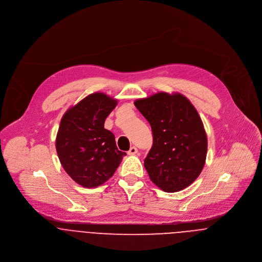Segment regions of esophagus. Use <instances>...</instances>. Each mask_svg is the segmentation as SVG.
<instances>
[{
	"mask_svg": "<svg viewBox=\"0 0 262 262\" xmlns=\"http://www.w3.org/2000/svg\"><path fill=\"white\" fill-rule=\"evenodd\" d=\"M137 148L135 147V146H132L129 150H128V155H130V156H133V155H135V154H137Z\"/></svg>",
	"mask_w": 262,
	"mask_h": 262,
	"instance_id": "1",
	"label": "esophagus"
}]
</instances>
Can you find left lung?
Segmentation results:
<instances>
[{
    "label": "left lung",
    "mask_w": 262,
    "mask_h": 262,
    "mask_svg": "<svg viewBox=\"0 0 262 262\" xmlns=\"http://www.w3.org/2000/svg\"><path fill=\"white\" fill-rule=\"evenodd\" d=\"M134 105L152 131L144 160L150 180L166 192L184 189L199 177L207 156V135L196 110L184 95L166 92L137 99Z\"/></svg>",
    "instance_id": "left-lung-1"
}]
</instances>
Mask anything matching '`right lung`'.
<instances>
[{
    "instance_id": "1",
    "label": "right lung",
    "mask_w": 262,
    "mask_h": 262,
    "mask_svg": "<svg viewBox=\"0 0 262 262\" xmlns=\"http://www.w3.org/2000/svg\"><path fill=\"white\" fill-rule=\"evenodd\" d=\"M118 100L95 92L70 107L61 118L56 151L66 172L83 187L108 180L126 152L118 149L115 135L104 128Z\"/></svg>"
}]
</instances>
